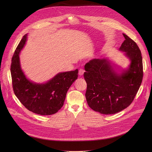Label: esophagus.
<instances>
[{
	"label": "esophagus",
	"instance_id": "obj_1",
	"mask_svg": "<svg viewBox=\"0 0 152 152\" xmlns=\"http://www.w3.org/2000/svg\"><path fill=\"white\" fill-rule=\"evenodd\" d=\"M84 70H83V69H80L79 70V73H78V75H79V76H82L83 75V73H84Z\"/></svg>",
	"mask_w": 152,
	"mask_h": 152
}]
</instances>
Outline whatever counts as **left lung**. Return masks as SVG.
Here are the masks:
<instances>
[{
  "label": "left lung",
  "instance_id": "1",
  "mask_svg": "<svg viewBox=\"0 0 152 152\" xmlns=\"http://www.w3.org/2000/svg\"><path fill=\"white\" fill-rule=\"evenodd\" d=\"M123 36L125 40L119 51L129 61L126 68L118 67L107 58L94 59L85 66L86 102L92 110L102 114H116L128 107L142 82L141 51L135 41Z\"/></svg>",
  "mask_w": 152,
  "mask_h": 152
}]
</instances>
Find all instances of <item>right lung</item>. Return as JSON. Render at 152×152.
Instances as JSON below:
<instances>
[{
	"label": "right lung",
	"mask_w": 152,
	"mask_h": 152,
	"mask_svg": "<svg viewBox=\"0 0 152 152\" xmlns=\"http://www.w3.org/2000/svg\"><path fill=\"white\" fill-rule=\"evenodd\" d=\"M27 38L26 34L12 58L11 73L14 94L29 111L41 115L54 114L62 107L67 91L77 79L78 70L59 73L44 83L31 80L21 69L20 61V53Z\"/></svg>",
	"instance_id": "right-lung-1"
}]
</instances>
